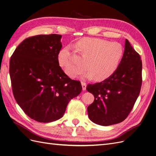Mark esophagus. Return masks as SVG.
Instances as JSON below:
<instances>
[{
  "mask_svg": "<svg viewBox=\"0 0 156 156\" xmlns=\"http://www.w3.org/2000/svg\"><path fill=\"white\" fill-rule=\"evenodd\" d=\"M82 89L83 90V91L86 89V83L84 82H82Z\"/></svg>",
  "mask_w": 156,
  "mask_h": 156,
  "instance_id": "esophagus-1",
  "label": "esophagus"
}]
</instances>
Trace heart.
<instances>
[{
	"instance_id": "b5f03b06",
	"label": "heart",
	"mask_w": 156,
	"mask_h": 156,
	"mask_svg": "<svg viewBox=\"0 0 156 156\" xmlns=\"http://www.w3.org/2000/svg\"><path fill=\"white\" fill-rule=\"evenodd\" d=\"M76 47L84 61L87 62L89 71L82 76L85 80L94 78L97 81H102L112 76L124 54V48L120 43L98 38H83L76 43ZM58 62L64 73L72 78L85 69V65L75 63L71 59L69 47H65L59 52Z\"/></svg>"
}]
</instances>
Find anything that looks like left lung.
<instances>
[{
	"label": "left lung",
	"instance_id": "obj_1",
	"mask_svg": "<svg viewBox=\"0 0 156 156\" xmlns=\"http://www.w3.org/2000/svg\"><path fill=\"white\" fill-rule=\"evenodd\" d=\"M142 84V61L128 39L125 41L123 56L115 73L104 81L87 86L94 95L87 108L91 121L110 126L124 120L132 111Z\"/></svg>",
	"mask_w": 156,
	"mask_h": 156
}]
</instances>
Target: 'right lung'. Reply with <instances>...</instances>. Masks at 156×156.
Wrapping results in <instances>:
<instances>
[{
    "label": "right lung",
    "instance_id": "1",
    "mask_svg": "<svg viewBox=\"0 0 156 156\" xmlns=\"http://www.w3.org/2000/svg\"><path fill=\"white\" fill-rule=\"evenodd\" d=\"M61 35H38L20 44L9 61L12 91L29 117L39 122L62 118L67 104L81 93L80 82L65 74L58 62Z\"/></svg>",
    "mask_w": 156,
    "mask_h": 156
}]
</instances>
